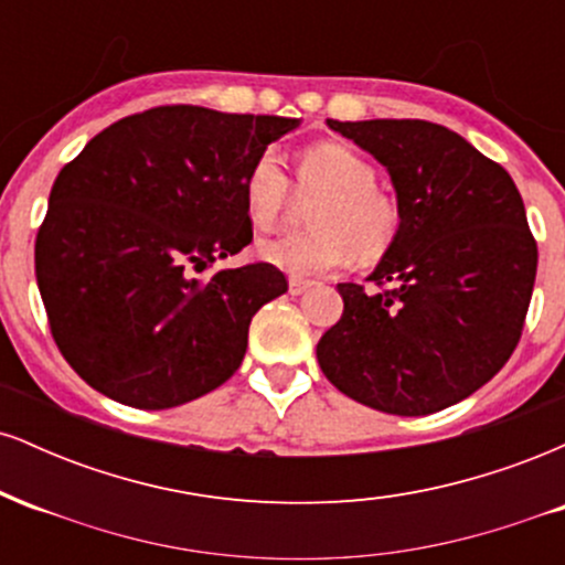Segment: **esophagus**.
<instances>
[{
    "label": "esophagus",
    "instance_id": "34e87169",
    "mask_svg": "<svg viewBox=\"0 0 565 565\" xmlns=\"http://www.w3.org/2000/svg\"><path fill=\"white\" fill-rule=\"evenodd\" d=\"M310 289V281L305 278H289V295H302V291Z\"/></svg>",
    "mask_w": 565,
    "mask_h": 565
}]
</instances>
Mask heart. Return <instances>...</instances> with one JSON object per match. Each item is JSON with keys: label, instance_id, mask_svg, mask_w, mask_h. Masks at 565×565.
Wrapping results in <instances>:
<instances>
[{"label": "heart", "instance_id": "b5f03b06", "mask_svg": "<svg viewBox=\"0 0 565 565\" xmlns=\"http://www.w3.org/2000/svg\"><path fill=\"white\" fill-rule=\"evenodd\" d=\"M297 193L310 204L313 231L260 244V257L291 276L329 274L350 260H377L398 233L401 212L377 188V172L353 148L319 142L297 159ZM295 188L274 151H263L244 178V206L255 228L274 231L295 206Z\"/></svg>", "mask_w": 565, "mask_h": 565}]
</instances>
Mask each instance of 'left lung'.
I'll return each mask as SVG.
<instances>
[{"label": "left lung", "mask_w": 565, "mask_h": 565, "mask_svg": "<svg viewBox=\"0 0 565 565\" xmlns=\"http://www.w3.org/2000/svg\"><path fill=\"white\" fill-rule=\"evenodd\" d=\"M385 167L401 223L369 295L337 284L342 319L319 340L321 372L359 404L423 417L459 404L508 364L536 278L515 183L462 135L423 119H327Z\"/></svg>", "instance_id": "obj_1"}]
</instances>
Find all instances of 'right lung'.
<instances>
[{
	"label": "right lung",
	"instance_id": "add662e5",
	"mask_svg": "<svg viewBox=\"0 0 565 565\" xmlns=\"http://www.w3.org/2000/svg\"><path fill=\"white\" fill-rule=\"evenodd\" d=\"M284 116L159 106L114 121L61 170L36 236L50 329L79 377L172 408L242 366L252 316L287 291L276 265L201 270L252 242L244 178Z\"/></svg>",
	"mask_w": 565,
	"mask_h": 565
}]
</instances>
